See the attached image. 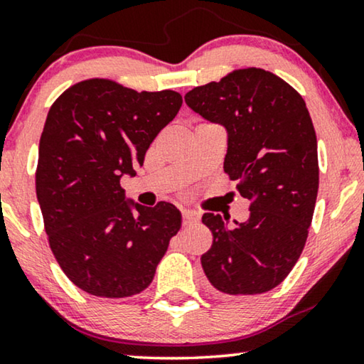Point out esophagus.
Masks as SVG:
<instances>
[{"label": "esophagus", "mask_w": 364, "mask_h": 364, "mask_svg": "<svg viewBox=\"0 0 364 364\" xmlns=\"http://www.w3.org/2000/svg\"><path fill=\"white\" fill-rule=\"evenodd\" d=\"M198 214L193 213V211H188V209H184L183 211V226H188V224H193L198 221Z\"/></svg>", "instance_id": "obj_1"}]
</instances>
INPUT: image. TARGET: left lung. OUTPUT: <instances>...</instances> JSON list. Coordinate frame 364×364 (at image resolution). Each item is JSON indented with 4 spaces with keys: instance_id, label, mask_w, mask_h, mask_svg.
I'll use <instances>...</instances> for the list:
<instances>
[{
    "instance_id": "left-lung-1",
    "label": "left lung",
    "mask_w": 364,
    "mask_h": 364,
    "mask_svg": "<svg viewBox=\"0 0 364 364\" xmlns=\"http://www.w3.org/2000/svg\"><path fill=\"white\" fill-rule=\"evenodd\" d=\"M184 102L228 132L224 171L250 201L245 223L206 213L213 245L204 274L228 295L272 290L290 274L309 235L318 193L316 135L305 100L269 70L249 68L194 87Z\"/></svg>"
}]
</instances>
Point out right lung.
<instances>
[{
    "label": "right lung",
    "mask_w": 364,
    "mask_h": 364,
    "mask_svg": "<svg viewBox=\"0 0 364 364\" xmlns=\"http://www.w3.org/2000/svg\"><path fill=\"white\" fill-rule=\"evenodd\" d=\"M183 99L175 90L136 92L107 79L82 80L50 107L39 141L36 194L55 260L87 294L124 299L151 284L181 228L171 203L125 198Z\"/></svg>",
    "instance_id": "1"
}]
</instances>
